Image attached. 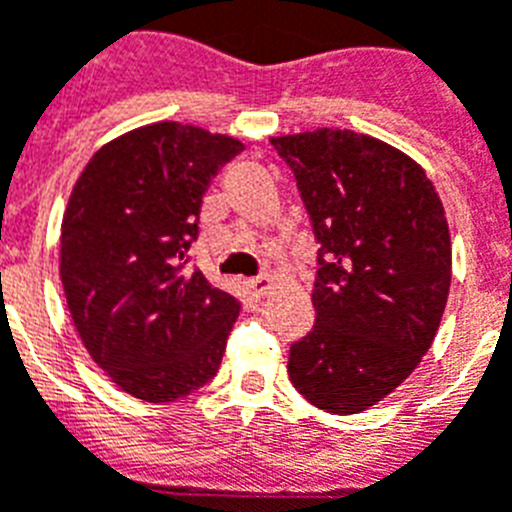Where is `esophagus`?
Segmentation results:
<instances>
[{"label": "esophagus", "mask_w": 512, "mask_h": 512, "mask_svg": "<svg viewBox=\"0 0 512 512\" xmlns=\"http://www.w3.org/2000/svg\"><path fill=\"white\" fill-rule=\"evenodd\" d=\"M246 287L253 297H266L271 292V287H274V282H271L269 277H259V279H248Z\"/></svg>", "instance_id": "1"}]
</instances>
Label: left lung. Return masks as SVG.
<instances>
[{"label":"left lung","instance_id":"8db88e82","mask_svg":"<svg viewBox=\"0 0 512 512\" xmlns=\"http://www.w3.org/2000/svg\"><path fill=\"white\" fill-rule=\"evenodd\" d=\"M271 146L320 243L318 318L289 348V379L325 413H361L418 369L438 333L451 287L443 202L415 158L372 135L318 128Z\"/></svg>","mask_w":512,"mask_h":512}]
</instances>
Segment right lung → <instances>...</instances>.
<instances>
[{"mask_svg": "<svg viewBox=\"0 0 512 512\" xmlns=\"http://www.w3.org/2000/svg\"><path fill=\"white\" fill-rule=\"evenodd\" d=\"M243 143L174 120L104 143L61 220V284L81 343L122 392L174 402L215 377L241 302L184 271L202 194Z\"/></svg>", "mask_w": 512, "mask_h": 512, "instance_id": "add662e5", "label": "right lung"}]
</instances>
